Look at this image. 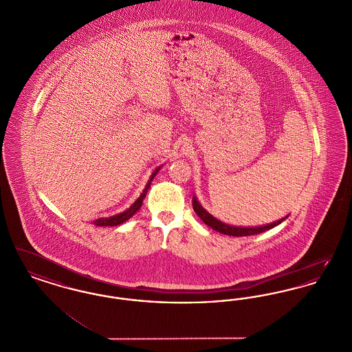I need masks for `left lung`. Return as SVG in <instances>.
<instances>
[{
  "label": "left lung",
  "mask_w": 352,
  "mask_h": 352,
  "mask_svg": "<svg viewBox=\"0 0 352 352\" xmlns=\"http://www.w3.org/2000/svg\"><path fill=\"white\" fill-rule=\"evenodd\" d=\"M192 207H194V211L197 212V215L201 219V221L204 224H207L208 227H211L212 230L218 231L220 234H228V236H251V234H261V232H265L270 228L278 226L281 221H284L285 219H280L274 223H270L267 226H261V227H234V226H228L223 221H220L218 219L214 218L211 214H208L201 204L199 201H197L195 197H192Z\"/></svg>",
  "instance_id": "left-lung-1"
}]
</instances>
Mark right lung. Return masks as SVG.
<instances>
[{"label":"right lung","mask_w":352,"mask_h":352,"mask_svg":"<svg viewBox=\"0 0 352 352\" xmlns=\"http://www.w3.org/2000/svg\"><path fill=\"white\" fill-rule=\"evenodd\" d=\"M158 170L160 168H157L153 174H151V181L148 182L146 184V187H145V190L142 191V194L140 195V198L137 199V201H134L133 204L128 208V210H125L124 212H121V214H118V215H115V217H111V218H100L96 219L95 221H94V224L95 226H98V227H107V226H109V227H113V226H118V224H122L124 221H126L128 219L132 218L134 214L141 208V206H142V201L145 199V197H146V192H148V190H149V187H151V181H153V178L155 177V174L158 173Z\"/></svg>","instance_id":"1"}]
</instances>
